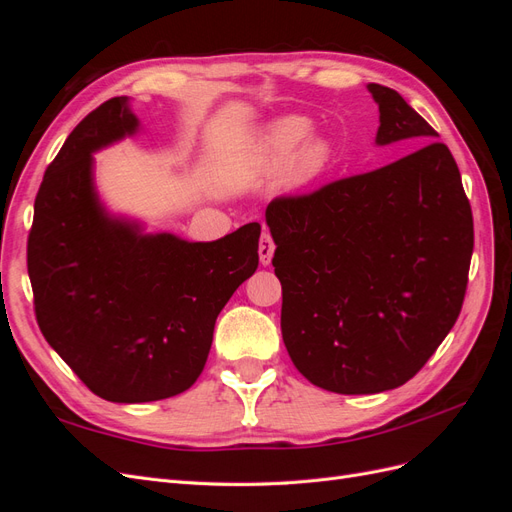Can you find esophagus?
Returning <instances> with one entry per match:
<instances>
[{
    "instance_id": "obj_1",
    "label": "esophagus",
    "mask_w": 512,
    "mask_h": 512,
    "mask_svg": "<svg viewBox=\"0 0 512 512\" xmlns=\"http://www.w3.org/2000/svg\"><path fill=\"white\" fill-rule=\"evenodd\" d=\"M275 252V243L271 239V232L269 230H262L260 235V245H258V256H260V265H271V258Z\"/></svg>"
}]
</instances>
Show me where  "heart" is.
I'll list each match as a JSON object with an SVG mask.
<instances>
[{
	"label": "heart",
	"instance_id": "obj_1",
	"mask_svg": "<svg viewBox=\"0 0 512 512\" xmlns=\"http://www.w3.org/2000/svg\"><path fill=\"white\" fill-rule=\"evenodd\" d=\"M309 121L305 117H282L262 130L258 136L256 156L265 168H282L290 162L288 175L294 183H305L318 177L331 162V145L320 136H308Z\"/></svg>",
	"mask_w": 512,
	"mask_h": 512
}]
</instances>
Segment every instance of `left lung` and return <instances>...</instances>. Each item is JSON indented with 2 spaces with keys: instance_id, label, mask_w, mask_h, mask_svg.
I'll list each match as a JSON object with an SVG mask.
<instances>
[{
  "instance_id": "8db88e82",
  "label": "left lung",
  "mask_w": 512,
  "mask_h": 512,
  "mask_svg": "<svg viewBox=\"0 0 512 512\" xmlns=\"http://www.w3.org/2000/svg\"><path fill=\"white\" fill-rule=\"evenodd\" d=\"M367 89L378 145H425L316 192L277 196L265 213L286 350L309 382L342 395L397 389L421 371L459 318L474 250L453 153L395 89Z\"/></svg>"
}]
</instances>
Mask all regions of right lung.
Returning <instances> with one entry per match:
<instances>
[{"label": "right lung", "mask_w": 512, "mask_h": 512, "mask_svg": "<svg viewBox=\"0 0 512 512\" xmlns=\"http://www.w3.org/2000/svg\"><path fill=\"white\" fill-rule=\"evenodd\" d=\"M138 128L128 98L91 111L49 164L27 237L38 327L91 393L143 404L188 391L222 307L258 269L260 224L190 243L100 205L91 153Z\"/></svg>", "instance_id": "add662e5"}]
</instances>
